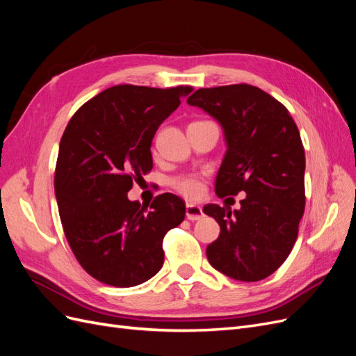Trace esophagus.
Returning a JSON list of instances; mask_svg holds the SVG:
<instances>
[{
  "mask_svg": "<svg viewBox=\"0 0 356 356\" xmlns=\"http://www.w3.org/2000/svg\"><path fill=\"white\" fill-rule=\"evenodd\" d=\"M186 217H187L190 221L200 220V218L203 217V211H202L200 207H197V204L187 203V207H186Z\"/></svg>",
  "mask_w": 356,
  "mask_h": 356,
  "instance_id": "34e87169",
  "label": "esophagus"
}]
</instances>
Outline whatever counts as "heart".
Listing matches in <instances>:
<instances>
[{
	"label": "heart",
	"mask_w": 356,
	"mask_h": 356,
	"mask_svg": "<svg viewBox=\"0 0 356 356\" xmlns=\"http://www.w3.org/2000/svg\"><path fill=\"white\" fill-rule=\"evenodd\" d=\"M195 123H203V122H195ZM193 124V123H191ZM172 187H174L179 195L190 200H197L203 195V182L197 175H184L172 179Z\"/></svg>",
	"instance_id": "obj_1"
}]
</instances>
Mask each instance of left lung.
Returning <instances> with one entry per match:
<instances>
[{"mask_svg":"<svg viewBox=\"0 0 356 356\" xmlns=\"http://www.w3.org/2000/svg\"><path fill=\"white\" fill-rule=\"evenodd\" d=\"M217 120L227 152L215 193H246L241 209L207 204L203 212L220 224L208 245L211 266L236 281L270 276L296 243L305 212V148L293 117L273 96L251 84L199 89L187 99Z\"/></svg>","mask_w":356,"mask_h":356,"instance_id":"1","label":"left lung"}]
</instances>
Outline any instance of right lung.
<instances>
[{
    "label": "right lung",
    "mask_w": 356,
    "mask_h": 356,
    "mask_svg": "<svg viewBox=\"0 0 356 356\" xmlns=\"http://www.w3.org/2000/svg\"><path fill=\"white\" fill-rule=\"evenodd\" d=\"M193 89L120 84L86 102L59 144L55 195L80 266L99 282L135 286L163 266V238L186 217V203L165 193L149 211L127 199L134 179L153 168L159 126Z\"/></svg>",
    "instance_id": "right-lung-1"
}]
</instances>
